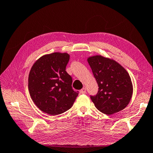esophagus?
<instances>
[{"label":"esophagus","instance_id":"1","mask_svg":"<svg viewBox=\"0 0 153 153\" xmlns=\"http://www.w3.org/2000/svg\"><path fill=\"white\" fill-rule=\"evenodd\" d=\"M80 92H81V94H85V93H86V88H82V89L80 90Z\"/></svg>","mask_w":153,"mask_h":153}]
</instances>
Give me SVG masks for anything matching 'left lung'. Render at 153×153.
Returning <instances> with one entry per match:
<instances>
[{"label":"left lung","mask_w":153,"mask_h":153,"mask_svg":"<svg viewBox=\"0 0 153 153\" xmlns=\"http://www.w3.org/2000/svg\"><path fill=\"white\" fill-rule=\"evenodd\" d=\"M88 62L99 87L97 94L90 96L95 107L106 115L125 108L133 94L132 82L126 70L101 56L89 57Z\"/></svg>","instance_id":"1"}]
</instances>
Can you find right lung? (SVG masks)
Segmentation results:
<instances>
[{
  "label": "right lung",
  "instance_id": "1",
  "mask_svg": "<svg viewBox=\"0 0 153 153\" xmlns=\"http://www.w3.org/2000/svg\"><path fill=\"white\" fill-rule=\"evenodd\" d=\"M70 59L67 53L55 52L42 56L28 76V90L32 101L42 111L51 115L64 113L72 107L79 91L72 88V77L65 71Z\"/></svg>",
  "mask_w": 153,
  "mask_h": 153
}]
</instances>
